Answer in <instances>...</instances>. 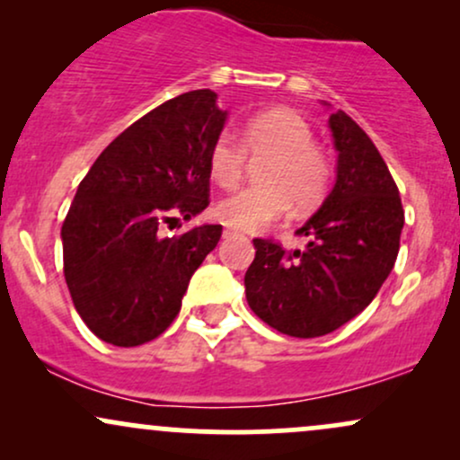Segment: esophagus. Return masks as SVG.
Returning <instances> with one entry per match:
<instances>
[{
    "mask_svg": "<svg viewBox=\"0 0 460 460\" xmlns=\"http://www.w3.org/2000/svg\"><path fill=\"white\" fill-rule=\"evenodd\" d=\"M237 231L235 229H229V226H226V229L223 231V237H231V235H235Z\"/></svg>",
    "mask_w": 460,
    "mask_h": 460,
    "instance_id": "esophagus-1",
    "label": "esophagus"
}]
</instances>
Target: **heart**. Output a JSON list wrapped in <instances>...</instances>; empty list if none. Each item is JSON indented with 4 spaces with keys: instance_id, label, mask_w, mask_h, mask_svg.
<instances>
[{
    "instance_id": "b5f03b06",
    "label": "heart",
    "mask_w": 460,
    "mask_h": 460,
    "mask_svg": "<svg viewBox=\"0 0 460 460\" xmlns=\"http://www.w3.org/2000/svg\"><path fill=\"white\" fill-rule=\"evenodd\" d=\"M242 145L220 131L209 149V175L220 188H234L244 175L246 153L268 157L260 171V186L231 194L216 205V216L234 229L260 231L277 223L292 208L314 209L329 192L331 162L314 145V129L298 112L274 108L246 120Z\"/></svg>"
}]
</instances>
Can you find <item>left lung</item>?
Listing matches in <instances>:
<instances>
[{
  "label": "left lung",
  "mask_w": 460,
  "mask_h": 460,
  "mask_svg": "<svg viewBox=\"0 0 460 460\" xmlns=\"http://www.w3.org/2000/svg\"><path fill=\"white\" fill-rule=\"evenodd\" d=\"M329 128L337 177L296 231L307 248L288 252L257 237L244 277L257 318L303 340L340 329L372 303L392 272L404 226L398 186L369 136L341 110L329 116Z\"/></svg>",
  "instance_id": "left-lung-1"
}]
</instances>
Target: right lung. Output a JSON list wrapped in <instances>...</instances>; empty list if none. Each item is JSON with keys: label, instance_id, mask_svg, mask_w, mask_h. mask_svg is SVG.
<instances>
[{"label": "right lung", "instance_id": "add662e5", "mask_svg": "<svg viewBox=\"0 0 460 460\" xmlns=\"http://www.w3.org/2000/svg\"><path fill=\"white\" fill-rule=\"evenodd\" d=\"M209 88L183 93L105 146L62 225L65 279L77 314L99 340L140 346L181 309L190 279L223 235L200 225L164 237L160 226L209 205V149L226 110Z\"/></svg>", "mask_w": 460, "mask_h": 460}]
</instances>
